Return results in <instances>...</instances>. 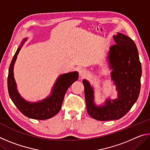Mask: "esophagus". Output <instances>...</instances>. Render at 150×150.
I'll return each mask as SVG.
<instances>
[{
  "label": "esophagus",
  "mask_w": 150,
  "mask_h": 150,
  "mask_svg": "<svg viewBox=\"0 0 150 150\" xmlns=\"http://www.w3.org/2000/svg\"><path fill=\"white\" fill-rule=\"evenodd\" d=\"M87 71L85 69H81L79 70V75L81 77H85L87 75Z\"/></svg>",
  "instance_id": "34e87169"
}]
</instances>
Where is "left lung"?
Masks as SVG:
<instances>
[{"label": "left lung", "instance_id": "obj_1", "mask_svg": "<svg viewBox=\"0 0 150 150\" xmlns=\"http://www.w3.org/2000/svg\"><path fill=\"white\" fill-rule=\"evenodd\" d=\"M116 42L110 48L108 61L112 79L118 92L117 99L107 100L98 107L93 103V90L87 81L83 80L87 110L88 115L100 121L118 120L126 115L138 99L140 91L142 65L135 43L127 35L117 33Z\"/></svg>", "mask_w": 150, "mask_h": 150}]
</instances>
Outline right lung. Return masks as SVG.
<instances>
[{
	"mask_svg": "<svg viewBox=\"0 0 150 150\" xmlns=\"http://www.w3.org/2000/svg\"><path fill=\"white\" fill-rule=\"evenodd\" d=\"M26 39H24L22 44L15 53L11 63L8 75V90L10 97L18 109L27 117L36 119V120H45L53 117L59 112L63 103L64 96L71 85L78 79L77 72H71L59 76L55 83L52 94L50 97L45 98L41 102L31 103L26 102L18 93L14 79L13 77V67L17 55L20 48Z\"/></svg>",
	"mask_w": 150,
	"mask_h": 150,
	"instance_id": "1",
	"label": "right lung"
}]
</instances>
